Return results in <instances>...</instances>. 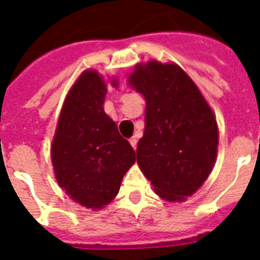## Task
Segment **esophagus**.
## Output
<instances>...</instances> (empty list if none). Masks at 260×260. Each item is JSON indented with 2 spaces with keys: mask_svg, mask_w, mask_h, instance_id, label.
Wrapping results in <instances>:
<instances>
[{
  "mask_svg": "<svg viewBox=\"0 0 260 260\" xmlns=\"http://www.w3.org/2000/svg\"><path fill=\"white\" fill-rule=\"evenodd\" d=\"M129 143H131V145H132V148H134V149H136V145H137V139H136V136L131 137V139H129Z\"/></svg>",
  "mask_w": 260,
  "mask_h": 260,
  "instance_id": "obj_1",
  "label": "esophagus"
}]
</instances>
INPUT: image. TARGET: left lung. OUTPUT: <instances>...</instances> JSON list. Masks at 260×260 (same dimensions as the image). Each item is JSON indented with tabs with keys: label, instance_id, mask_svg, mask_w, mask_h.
Returning <instances> with one entry per match:
<instances>
[{
	"label": "left lung",
	"instance_id": "left-lung-1",
	"mask_svg": "<svg viewBox=\"0 0 260 260\" xmlns=\"http://www.w3.org/2000/svg\"><path fill=\"white\" fill-rule=\"evenodd\" d=\"M129 84L147 102L137 164L161 198L184 201L200 189L214 165L218 128L213 111L173 63L137 64Z\"/></svg>",
	"mask_w": 260,
	"mask_h": 260
}]
</instances>
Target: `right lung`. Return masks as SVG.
I'll return each instance as SVG.
<instances>
[{"mask_svg": "<svg viewBox=\"0 0 260 260\" xmlns=\"http://www.w3.org/2000/svg\"><path fill=\"white\" fill-rule=\"evenodd\" d=\"M106 93L99 74L84 71L63 104L51 147L59 186L93 210L116 197L124 174L136 161L134 148L104 112Z\"/></svg>", "mask_w": 260, "mask_h": 260, "instance_id": "1", "label": "right lung"}]
</instances>
